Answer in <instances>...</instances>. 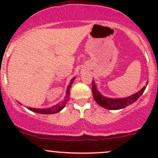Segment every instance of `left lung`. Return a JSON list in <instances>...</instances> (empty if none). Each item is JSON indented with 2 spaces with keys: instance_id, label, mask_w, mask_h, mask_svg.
I'll list each match as a JSON object with an SVG mask.
<instances>
[{
  "instance_id": "left-lung-1",
  "label": "left lung",
  "mask_w": 158,
  "mask_h": 158,
  "mask_svg": "<svg viewBox=\"0 0 158 158\" xmlns=\"http://www.w3.org/2000/svg\"><path fill=\"white\" fill-rule=\"evenodd\" d=\"M92 94H93L94 99L95 100V102L100 106L110 110H118L124 109V108L128 106L129 105L132 104L135 102H136L139 98V97L144 93L146 86L148 85L147 82L146 86H144L141 90L138 91V92H136L135 94H134V95H131L129 97L122 98H107V97H105L101 95V93L96 89V85H95L94 80H92Z\"/></svg>"
}]
</instances>
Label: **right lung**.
Returning <instances> with one entry per match:
<instances>
[{
	"label": "right lung",
	"instance_id": "1",
	"mask_svg": "<svg viewBox=\"0 0 158 158\" xmlns=\"http://www.w3.org/2000/svg\"><path fill=\"white\" fill-rule=\"evenodd\" d=\"M75 77L73 79H71L70 81V83L69 85H68L67 87V90H66V97H65V100L63 102H62L60 104H57L56 106H52V108H48V109H34V108H30L28 107V109L32 111H34V112L36 113H40V114H54V113H57L59 111H61L63 108L65 107L66 106V103L68 102V99L69 98V95H70V87H71V85L73 84V81H74Z\"/></svg>",
	"mask_w": 158,
	"mask_h": 158
}]
</instances>
